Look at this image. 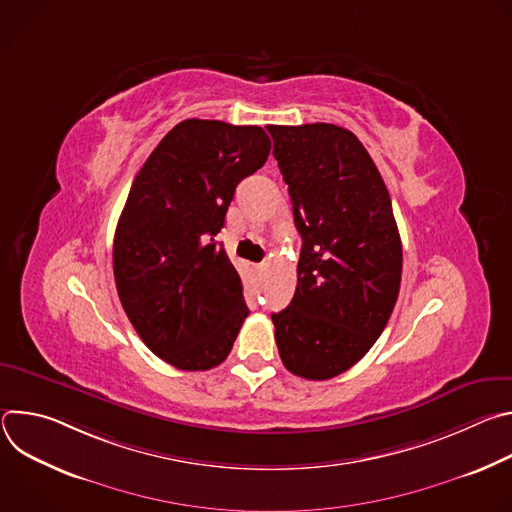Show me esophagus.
<instances>
[{
    "label": "esophagus",
    "mask_w": 512,
    "mask_h": 512,
    "mask_svg": "<svg viewBox=\"0 0 512 512\" xmlns=\"http://www.w3.org/2000/svg\"><path fill=\"white\" fill-rule=\"evenodd\" d=\"M249 271L255 273V275H259V273L263 271V265H261V263H249Z\"/></svg>",
    "instance_id": "34e87169"
}]
</instances>
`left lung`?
Instances as JSON below:
<instances>
[{"instance_id": "8db88e82", "label": "left lung", "mask_w": 512, "mask_h": 512, "mask_svg": "<svg viewBox=\"0 0 512 512\" xmlns=\"http://www.w3.org/2000/svg\"><path fill=\"white\" fill-rule=\"evenodd\" d=\"M302 235L294 300L271 314L289 373L326 381L356 364L395 308L403 251L389 190L358 137L332 123L271 125Z\"/></svg>"}]
</instances>
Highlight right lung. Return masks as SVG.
I'll return each instance as SVG.
<instances>
[{"mask_svg": "<svg viewBox=\"0 0 512 512\" xmlns=\"http://www.w3.org/2000/svg\"><path fill=\"white\" fill-rule=\"evenodd\" d=\"M269 150L257 125L186 119L131 184L113 239L117 294L145 346L180 371L221 364L249 316L241 277L214 237L235 188Z\"/></svg>", "mask_w": 512, "mask_h": 512, "instance_id": "obj_1", "label": "right lung"}]
</instances>
